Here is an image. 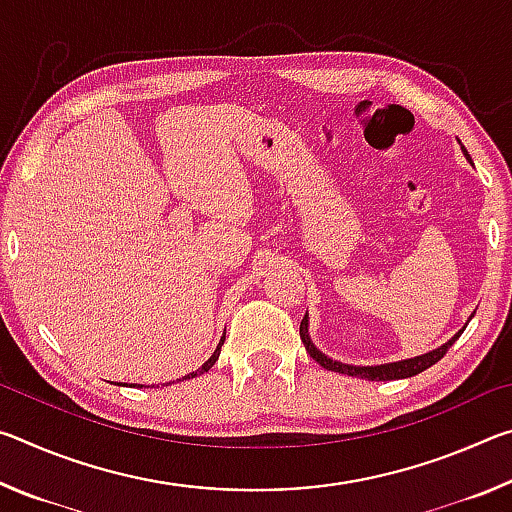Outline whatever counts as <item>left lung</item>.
I'll list each match as a JSON object with an SVG mask.
<instances>
[{"instance_id": "obj_1", "label": "left lung", "mask_w": 512, "mask_h": 512, "mask_svg": "<svg viewBox=\"0 0 512 512\" xmlns=\"http://www.w3.org/2000/svg\"><path fill=\"white\" fill-rule=\"evenodd\" d=\"M458 144H461V142H458ZM461 149H463V155L467 158V162L474 164L472 158H470V153L465 151L463 144H461ZM472 316L467 318V323H470ZM467 323L461 329H458V332L452 336V339L440 345V348H436V350H429V352L420 354V357H411V359H402V361L377 363V366H352V363L336 361L332 357H327L325 352H320L316 345H314V341H311V336H309V314H305V318H302V323H300V339H302V343H305V350L309 352V357L314 359V361H318L320 366L327 368V370L339 372V375H350V377L368 379V381H391V379H406V377L420 375L422 370H427V368L433 366V363H438L440 359L445 357V352L456 343L458 336L465 332Z\"/></svg>"}]
</instances>
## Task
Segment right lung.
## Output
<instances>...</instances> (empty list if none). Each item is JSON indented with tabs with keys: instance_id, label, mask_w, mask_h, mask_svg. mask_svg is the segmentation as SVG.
<instances>
[{
	"instance_id": "obj_1",
	"label": "right lung",
	"mask_w": 512,
	"mask_h": 512,
	"mask_svg": "<svg viewBox=\"0 0 512 512\" xmlns=\"http://www.w3.org/2000/svg\"><path fill=\"white\" fill-rule=\"evenodd\" d=\"M223 341H225V334L221 336V341H219V345H216V350H214V354H212V357H210V359H207V361L203 363V366H201V368H198L196 372H189V375H185V377H183V381H185V379H194L196 375H203V372H207V370H210V368L214 366V363H216V361H219V354H221V345H223ZM137 386H140V384H137ZM140 388H142V386H140Z\"/></svg>"
}]
</instances>
